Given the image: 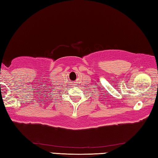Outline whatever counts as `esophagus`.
<instances>
[{"label":"esophagus","instance_id":"esophagus-1","mask_svg":"<svg viewBox=\"0 0 158 158\" xmlns=\"http://www.w3.org/2000/svg\"><path fill=\"white\" fill-rule=\"evenodd\" d=\"M74 85H76V83L75 82H74Z\"/></svg>","mask_w":158,"mask_h":158}]
</instances>
